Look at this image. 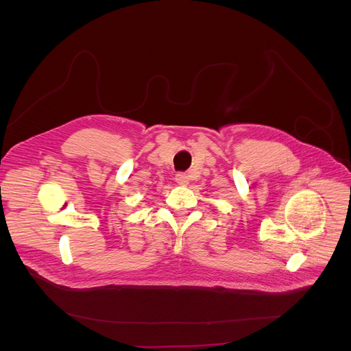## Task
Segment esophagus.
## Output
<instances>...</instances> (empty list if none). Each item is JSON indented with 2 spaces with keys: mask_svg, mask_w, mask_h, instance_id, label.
Masks as SVG:
<instances>
[{
  "mask_svg": "<svg viewBox=\"0 0 351 351\" xmlns=\"http://www.w3.org/2000/svg\"><path fill=\"white\" fill-rule=\"evenodd\" d=\"M176 182L178 185H181V186H186L189 184V177L186 174H184V173H178L176 176Z\"/></svg>",
  "mask_w": 351,
  "mask_h": 351,
  "instance_id": "1",
  "label": "esophagus"
}]
</instances>
